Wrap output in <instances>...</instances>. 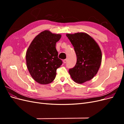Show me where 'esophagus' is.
<instances>
[{
  "instance_id": "obj_1",
  "label": "esophagus",
  "mask_w": 124,
  "mask_h": 124,
  "mask_svg": "<svg viewBox=\"0 0 124 124\" xmlns=\"http://www.w3.org/2000/svg\"><path fill=\"white\" fill-rule=\"evenodd\" d=\"M63 63H66L67 62V59H65L63 60Z\"/></svg>"
}]
</instances>
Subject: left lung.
<instances>
[{
  "label": "left lung",
  "mask_w": 124,
  "mask_h": 124,
  "mask_svg": "<svg viewBox=\"0 0 124 124\" xmlns=\"http://www.w3.org/2000/svg\"><path fill=\"white\" fill-rule=\"evenodd\" d=\"M76 52L77 61L69 72L72 80L82 84L91 80L98 72L102 60V53L98 44L85 32L66 34Z\"/></svg>",
  "instance_id": "left-lung-1"
}]
</instances>
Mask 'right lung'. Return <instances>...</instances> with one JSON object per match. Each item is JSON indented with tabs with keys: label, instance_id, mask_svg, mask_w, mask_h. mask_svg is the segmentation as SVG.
I'll return each instance as SVG.
<instances>
[{
	"label": "right lung",
	"instance_id": "1",
	"mask_svg": "<svg viewBox=\"0 0 124 124\" xmlns=\"http://www.w3.org/2000/svg\"><path fill=\"white\" fill-rule=\"evenodd\" d=\"M61 37L60 34L44 31L32 41L26 52L28 70L33 80L39 84H47L53 82L56 70L62 65L56 48V43Z\"/></svg>",
	"mask_w": 124,
	"mask_h": 124
}]
</instances>
